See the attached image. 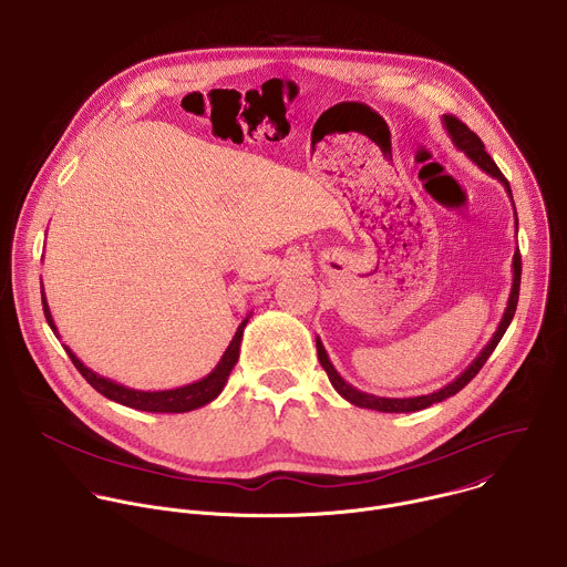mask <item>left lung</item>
I'll return each mask as SVG.
<instances>
[{"label":"left lung","instance_id":"left-lung-1","mask_svg":"<svg viewBox=\"0 0 567 567\" xmlns=\"http://www.w3.org/2000/svg\"><path fill=\"white\" fill-rule=\"evenodd\" d=\"M443 126H445V131H447V135L452 137V142H454V146L458 148V151H463L481 171H485L487 175H492V177H496L503 186H505V192H507V196H509V200H512V188H509V182L505 179V175L501 173V168L494 164V159L487 155V151H485V144L481 142V137L474 133V131H470L461 120H456L454 115H443ZM512 205H514V200H512ZM514 220H516V227H518V218H516V209H514ZM518 289H520V254H518V249L514 251V258H512V291H509V298H507V307H505V311H503V318H501V322H498V327H496V331H494V336L489 338V342L483 347V351L467 364V369L463 371V373H458L456 379L450 383V385H445V388H441L439 392H432V394H427V396H414V399H385V396H373V394H367V392H360V390H355L353 385H349L342 375L336 371V367L331 364V360H329V355H327V351H324V347H322V342H320V338H316V349H318V360H320V364H322V369L327 371V375H329V381H331V385H333V390L344 399V401H349L351 405H355V408H364V410H375V412H388V414H405V412H421V410H427L430 405H434V403H441V401H445V399H450V396H454V394H458L472 379L474 375L481 371V367L485 364V360L492 355V351L496 349V344L501 342V338H503V333H505V329L509 327V322H512V318H514V311H516V302H518Z\"/></svg>","mask_w":567,"mask_h":567}]
</instances>
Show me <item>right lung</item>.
<instances>
[{
  "label": "right lung",
  "instance_id": "add662e5",
  "mask_svg": "<svg viewBox=\"0 0 567 567\" xmlns=\"http://www.w3.org/2000/svg\"><path fill=\"white\" fill-rule=\"evenodd\" d=\"M42 305H44V313H47V320L53 329V333L60 338L58 333V327L53 322V316H51V309H49V302H47V296H44V285H42ZM251 313L238 324L236 329V336L231 338L229 347L225 349L223 358L218 360V364L212 369V373H207L205 379L196 381V383H188L184 388H175V390H162V392H142V390H133V388H126L122 383H115L111 379H104V375L95 373L93 369H89L73 351L71 347L62 344L69 353V358L73 360V364L78 367V371L84 375L86 383L97 390L102 396H106L109 401H115L120 405H126L131 410H140V412H153V414H182V412H192V410H198L212 401H216L220 396V392L225 390L227 381H229V373L234 369V364L238 362V355H240V342H243V331L249 322Z\"/></svg>",
  "mask_w": 567,
  "mask_h": 567
}]
</instances>
